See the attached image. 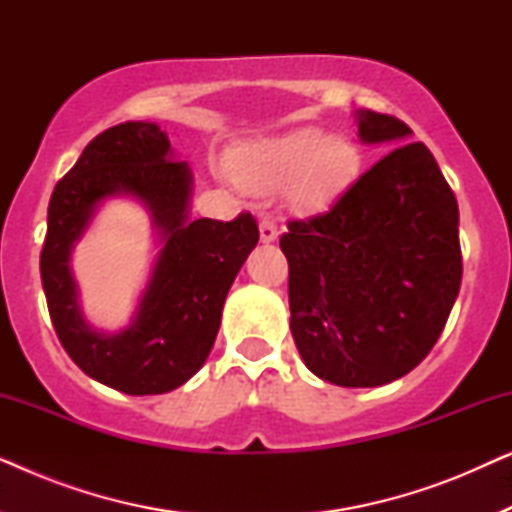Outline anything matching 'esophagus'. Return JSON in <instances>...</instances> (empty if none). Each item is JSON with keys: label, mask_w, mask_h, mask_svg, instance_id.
<instances>
[{"label": "esophagus", "mask_w": 512, "mask_h": 512, "mask_svg": "<svg viewBox=\"0 0 512 512\" xmlns=\"http://www.w3.org/2000/svg\"><path fill=\"white\" fill-rule=\"evenodd\" d=\"M258 230H261V240L263 242H275L277 235H279V230H277L275 223L268 221V219H263L261 223H258Z\"/></svg>", "instance_id": "34e87169"}]
</instances>
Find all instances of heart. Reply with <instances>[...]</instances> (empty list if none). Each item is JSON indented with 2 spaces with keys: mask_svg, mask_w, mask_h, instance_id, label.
Instances as JSON below:
<instances>
[{
  "mask_svg": "<svg viewBox=\"0 0 512 512\" xmlns=\"http://www.w3.org/2000/svg\"><path fill=\"white\" fill-rule=\"evenodd\" d=\"M230 167L235 179L254 191H275L291 181L289 205L296 212H321L352 184L359 151L345 137L298 128L242 144Z\"/></svg>",
  "mask_w": 512,
  "mask_h": 512,
  "instance_id": "1",
  "label": "heart"
}]
</instances>
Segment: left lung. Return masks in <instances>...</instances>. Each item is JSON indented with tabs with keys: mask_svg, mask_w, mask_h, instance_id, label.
Segmentation results:
<instances>
[{
	"mask_svg": "<svg viewBox=\"0 0 512 512\" xmlns=\"http://www.w3.org/2000/svg\"><path fill=\"white\" fill-rule=\"evenodd\" d=\"M366 144L405 142L394 116L354 111ZM291 333L305 366L338 387L408 375L443 333L461 286L459 207L422 142L401 144L335 205L289 221Z\"/></svg>",
	"mask_w": 512,
	"mask_h": 512,
	"instance_id": "8db88e82",
	"label": "left lung"
}]
</instances>
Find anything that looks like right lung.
<instances>
[{
    "label": "right lung",
    "mask_w": 512,
    "mask_h": 512,
    "mask_svg": "<svg viewBox=\"0 0 512 512\" xmlns=\"http://www.w3.org/2000/svg\"><path fill=\"white\" fill-rule=\"evenodd\" d=\"M191 184V167L174 158L165 132L128 121L83 149L48 202L39 268L55 333L83 373L123 394H165L198 373L219 333L230 284L258 242L249 212L233 221H191ZM116 194L143 202L164 249L133 324L104 334L82 317L68 258L94 209Z\"/></svg>",
    "instance_id": "add662e5"
}]
</instances>
